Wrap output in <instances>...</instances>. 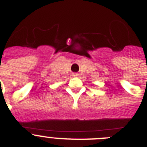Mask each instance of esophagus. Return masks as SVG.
Masks as SVG:
<instances>
[{
    "mask_svg": "<svg viewBox=\"0 0 147 147\" xmlns=\"http://www.w3.org/2000/svg\"><path fill=\"white\" fill-rule=\"evenodd\" d=\"M78 76L77 74H73V76Z\"/></svg>",
    "mask_w": 147,
    "mask_h": 147,
    "instance_id": "34e87169",
    "label": "esophagus"
}]
</instances>
